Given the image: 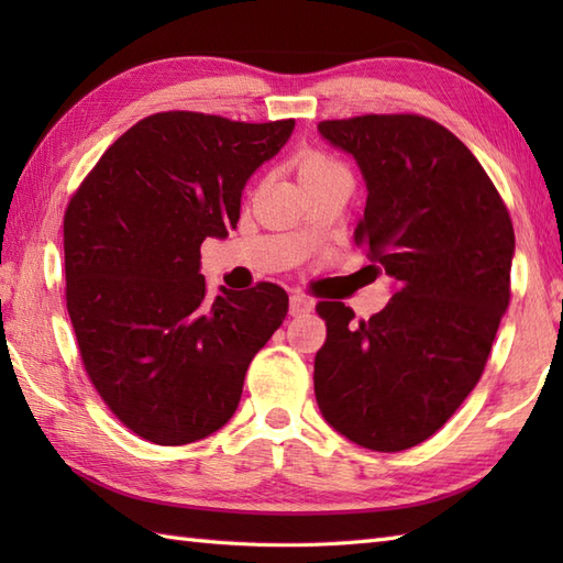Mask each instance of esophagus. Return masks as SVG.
I'll return each instance as SVG.
<instances>
[{
  "label": "esophagus",
  "mask_w": 563,
  "mask_h": 563,
  "mask_svg": "<svg viewBox=\"0 0 563 563\" xmlns=\"http://www.w3.org/2000/svg\"><path fill=\"white\" fill-rule=\"evenodd\" d=\"M314 309V300L312 297L307 295H292L290 297V314L292 317H302V314H309Z\"/></svg>",
  "instance_id": "1"
}]
</instances>
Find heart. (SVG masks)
<instances>
[{
    "instance_id": "obj_1",
    "label": "heart",
    "mask_w": 563,
    "mask_h": 563,
    "mask_svg": "<svg viewBox=\"0 0 563 563\" xmlns=\"http://www.w3.org/2000/svg\"><path fill=\"white\" fill-rule=\"evenodd\" d=\"M331 169H343V166L336 159H331L329 154H324V152H305L300 157V178H302V181H307V178H312L317 174L331 172Z\"/></svg>"
}]
</instances>
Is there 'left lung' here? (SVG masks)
<instances>
[{
  "label": "left lung",
  "instance_id": "8db88e82",
  "mask_svg": "<svg viewBox=\"0 0 563 563\" xmlns=\"http://www.w3.org/2000/svg\"><path fill=\"white\" fill-rule=\"evenodd\" d=\"M319 133L361 166L367 202L353 239L399 288L361 321L343 302L317 305V404L355 445L409 450L484 373L510 302L516 232L484 166L430 118L367 113L321 121Z\"/></svg>",
  "mask_w": 563,
  "mask_h": 563
}]
</instances>
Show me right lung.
<instances>
[{
	"label": "right lung",
	"instance_id": "obj_1",
	"mask_svg": "<svg viewBox=\"0 0 563 563\" xmlns=\"http://www.w3.org/2000/svg\"><path fill=\"white\" fill-rule=\"evenodd\" d=\"M292 128V118L154 113L101 154L67 202L65 300L81 365L142 440L186 445L220 430L251 357L288 314V292L273 283L210 297L200 244L234 230L249 176Z\"/></svg>",
	"mask_w": 563,
	"mask_h": 563
}]
</instances>
